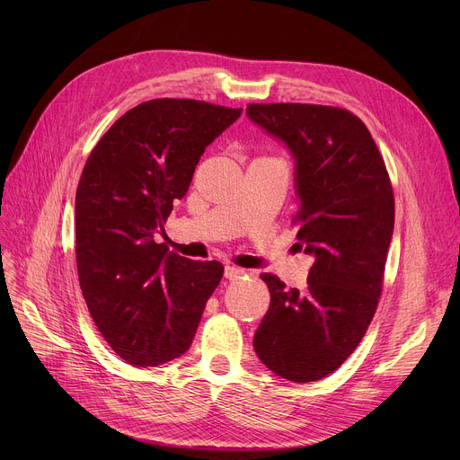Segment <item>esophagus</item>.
Listing matches in <instances>:
<instances>
[{"instance_id": "esophagus-1", "label": "esophagus", "mask_w": 460, "mask_h": 460, "mask_svg": "<svg viewBox=\"0 0 460 460\" xmlns=\"http://www.w3.org/2000/svg\"><path fill=\"white\" fill-rule=\"evenodd\" d=\"M246 274V270H243V269H238V267H226V278L229 279V281H236V279H240Z\"/></svg>"}]
</instances>
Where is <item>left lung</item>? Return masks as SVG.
Instances as JSON below:
<instances>
[{"label": "left lung", "mask_w": 460, "mask_h": 460, "mask_svg": "<svg viewBox=\"0 0 460 460\" xmlns=\"http://www.w3.org/2000/svg\"><path fill=\"white\" fill-rule=\"evenodd\" d=\"M246 115L295 160L296 236L315 259L304 293L261 276L270 307L253 349L278 376L313 382L343 364L375 315L394 236V190L373 136L350 111L250 104Z\"/></svg>", "instance_id": "left-lung-1"}]
</instances>
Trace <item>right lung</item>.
<instances>
[{
	"label": "right lung",
	"mask_w": 460,
	"mask_h": 460,
	"mask_svg": "<svg viewBox=\"0 0 460 460\" xmlns=\"http://www.w3.org/2000/svg\"><path fill=\"white\" fill-rule=\"evenodd\" d=\"M243 108L156 99L119 117L91 151L76 190L82 295L110 347L137 367L182 356L222 262L169 253L156 234L208 145Z\"/></svg>",
	"instance_id": "1"
}]
</instances>
